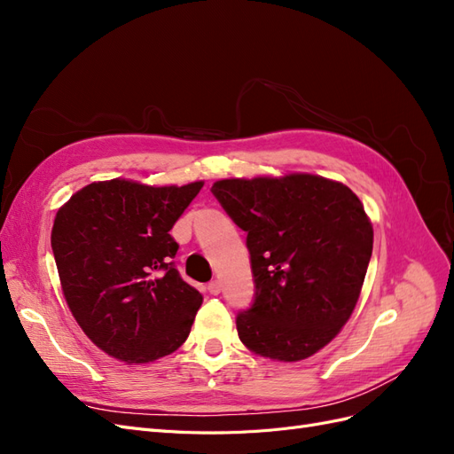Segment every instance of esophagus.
Instances as JSON below:
<instances>
[{"label":"esophagus","instance_id":"1","mask_svg":"<svg viewBox=\"0 0 454 454\" xmlns=\"http://www.w3.org/2000/svg\"><path fill=\"white\" fill-rule=\"evenodd\" d=\"M208 292H210L212 295H217L219 292H222V282H219V280H212V282L208 284Z\"/></svg>","mask_w":454,"mask_h":454}]
</instances>
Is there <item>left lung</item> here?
<instances>
[{"label": "left lung", "mask_w": 454, "mask_h": 454, "mask_svg": "<svg viewBox=\"0 0 454 454\" xmlns=\"http://www.w3.org/2000/svg\"><path fill=\"white\" fill-rule=\"evenodd\" d=\"M212 193L248 232L255 301L237 316L244 347L278 362L322 350L352 316L373 252L362 200L345 184L301 172L229 177Z\"/></svg>", "instance_id": "obj_1"}]
</instances>
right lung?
Wrapping results in <instances>:
<instances>
[{"label": "right lung", "instance_id": "add662e5", "mask_svg": "<svg viewBox=\"0 0 454 454\" xmlns=\"http://www.w3.org/2000/svg\"><path fill=\"white\" fill-rule=\"evenodd\" d=\"M202 185L94 182L54 217L51 246L66 303L119 362H155L189 337L202 295L172 263L180 246L170 229Z\"/></svg>", "mask_w": 454, "mask_h": 454}]
</instances>
